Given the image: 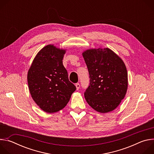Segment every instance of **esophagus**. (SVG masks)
<instances>
[{
	"mask_svg": "<svg viewBox=\"0 0 154 154\" xmlns=\"http://www.w3.org/2000/svg\"><path fill=\"white\" fill-rule=\"evenodd\" d=\"M75 86H76V88H77V90H79V88H80V84H79V83H77L75 84Z\"/></svg>",
	"mask_w": 154,
	"mask_h": 154,
	"instance_id": "34e87169",
	"label": "esophagus"
}]
</instances>
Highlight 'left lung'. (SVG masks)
Segmentation results:
<instances>
[{"label":"left lung","instance_id":"obj_1","mask_svg":"<svg viewBox=\"0 0 154 154\" xmlns=\"http://www.w3.org/2000/svg\"><path fill=\"white\" fill-rule=\"evenodd\" d=\"M83 57L90 79L84 93L86 102L100 113L113 111L127 92L128 79L125 64L108 48L87 50Z\"/></svg>","mask_w":154,"mask_h":154}]
</instances>
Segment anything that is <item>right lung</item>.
Here are the masks:
<instances>
[{
    "instance_id": "right-lung-1",
    "label": "right lung",
    "mask_w": 154,
    "mask_h": 154,
    "mask_svg": "<svg viewBox=\"0 0 154 154\" xmlns=\"http://www.w3.org/2000/svg\"><path fill=\"white\" fill-rule=\"evenodd\" d=\"M65 51L48 45L36 55L29 70L27 80L35 103L47 113L60 111L68 103L75 86L69 80L63 64Z\"/></svg>"
}]
</instances>
